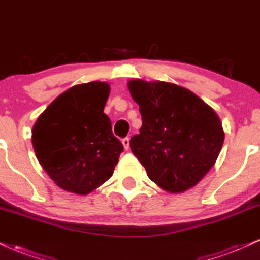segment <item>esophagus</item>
I'll list each match as a JSON object with an SVG mask.
<instances>
[{"mask_svg":"<svg viewBox=\"0 0 260 260\" xmlns=\"http://www.w3.org/2000/svg\"><path fill=\"white\" fill-rule=\"evenodd\" d=\"M121 143H123L124 148L126 149V151L130 148V139H127V137H125V139L121 140Z\"/></svg>","mask_w":260,"mask_h":260,"instance_id":"obj_1","label":"esophagus"}]
</instances>
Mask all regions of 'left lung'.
<instances>
[{"label":"left lung","mask_w":260,"mask_h":260,"mask_svg":"<svg viewBox=\"0 0 260 260\" xmlns=\"http://www.w3.org/2000/svg\"><path fill=\"white\" fill-rule=\"evenodd\" d=\"M127 87L142 117L131 152L163 190L179 193L193 187L214 166L224 143L218 114L175 84L135 79Z\"/></svg>","instance_id":"obj_1"}]
</instances>
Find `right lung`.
<instances>
[{
	"instance_id": "obj_1",
	"label": "right lung",
	"mask_w": 260,
	"mask_h": 260,
	"mask_svg": "<svg viewBox=\"0 0 260 260\" xmlns=\"http://www.w3.org/2000/svg\"><path fill=\"white\" fill-rule=\"evenodd\" d=\"M111 87L92 81L58 96L32 127L39 163L63 190L87 194L114 172L123 145L103 113Z\"/></svg>"
}]
</instances>
